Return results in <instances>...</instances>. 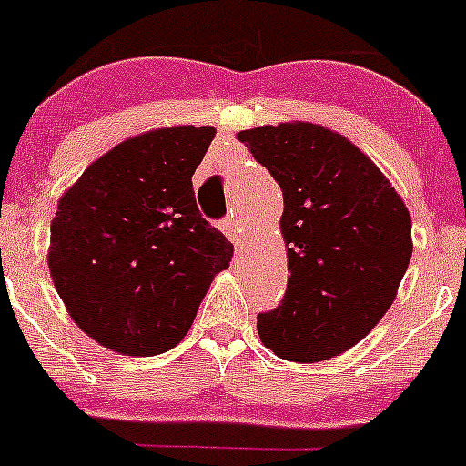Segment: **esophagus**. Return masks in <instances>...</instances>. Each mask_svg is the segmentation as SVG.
<instances>
[{"label":"esophagus","instance_id":"1","mask_svg":"<svg viewBox=\"0 0 466 466\" xmlns=\"http://www.w3.org/2000/svg\"><path fill=\"white\" fill-rule=\"evenodd\" d=\"M221 230L226 233V238H228L233 245H240V226H238L236 219H224L221 221Z\"/></svg>","mask_w":466,"mask_h":466}]
</instances>
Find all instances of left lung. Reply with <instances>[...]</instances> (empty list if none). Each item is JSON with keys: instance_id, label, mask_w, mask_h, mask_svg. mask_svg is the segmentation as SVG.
<instances>
[{"instance_id": "left-lung-1", "label": "left lung", "mask_w": 466, "mask_h": 466, "mask_svg": "<svg viewBox=\"0 0 466 466\" xmlns=\"http://www.w3.org/2000/svg\"><path fill=\"white\" fill-rule=\"evenodd\" d=\"M283 192L288 288L258 313L265 348L290 361L336 357L369 334L396 299L411 258L400 194L352 141L313 123L242 130Z\"/></svg>"}]
</instances>
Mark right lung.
<instances>
[{
  "mask_svg": "<svg viewBox=\"0 0 466 466\" xmlns=\"http://www.w3.org/2000/svg\"><path fill=\"white\" fill-rule=\"evenodd\" d=\"M210 126H174L121 141L59 198L52 281L70 318L132 357L178 345L233 245L197 208L192 176Z\"/></svg>",
  "mask_w": 466,
  "mask_h": 466,
  "instance_id": "right-lung-1",
  "label": "right lung"
}]
</instances>
